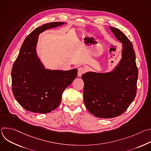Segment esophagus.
Returning a JSON list of instances; mask_svg holds the SVG:
<instances>
[{
  "mask_svg": "<svg viewBox=\"0 0 151 151\" xmlns=\"http://www.w3.org/2000/svg\"><path fill=\"white\" fill-rule=\"evenodd\" d=\"M78 75L79 76H81L82 74H83L84 73L86 72V71H87V69H86L84 67H79L78 69Z\"/></svg>",
  "mask_w": 151,
  "mask_h": 151,
  "instance_id": "esophagus-1",
  "label": "esophagus"
}]
</instances>
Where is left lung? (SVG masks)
<instances>
[{"instance_id": "left-lung-1", "label": "left lung", "mask_w": 151, "mask_h": 151, "mask_svg": "<svg viewBox=\"0 0 151 151\" xmlns=\"http://www.w3.org/2000/svg\"><path fill=\"white\" fill-rule=\"evenodd\" d=\"M112 32L122 43V57L111 73L88 72L82 75L83 100L88 111L96 117L112 118L122 114L137 93L138 69L131 41L118 29Z\"/></svg>"}]
</instances>
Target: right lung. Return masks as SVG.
Instances as JSON below:
<instances>
[{"instance_id":"1","label":"right lung","mask_w":151,"mask_h":151,"mask_svg":"<svg viewBox=\"0 0 151 151\" xmlns=\"http://www.w3.org/2000/svg\"><path fill=\"white\" fill-rule=\"evenodd\" d=\"M63 23L52 22L35 29L25 39L14 63L12 93L18 103L27 111L47 114L55 110L61 102L63 91L77 76V69L45 70L37 58L38 35Z\"/></svg>"}]
</instances>
